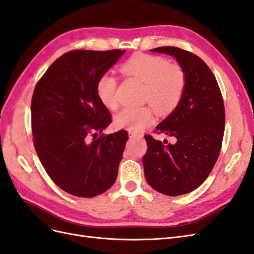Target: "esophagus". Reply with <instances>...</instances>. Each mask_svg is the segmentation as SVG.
<instances>
[{
  "label": "esophagus",
  "mask_w": 254,
  "mask_h": 254,
  "mask_svg": "<svg viewBox=\"0 0 254 254\" xmlns=\"http://www.w3.org/2000/svg\"><path fill=\"white\" fill-rule=\"evenodd\" d=\"M129 136L130 137H142L143 134L139 133V132H135V131H129Z\"/></svg>",
  "instance_id": "1"
}]
</instances>
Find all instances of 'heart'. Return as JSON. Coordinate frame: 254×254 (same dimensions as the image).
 Segmentation results:
<instances>
[{
  "mask_svg": "<svg viewBox=\"0 0 254 254\" xmlns=\"http://www.w3.org/2000/svg\"><path fill=\"white\" fill-rule=\"evenodd\" d=\"M126 78L145 83L143 102L149 103L162 115L171 113L179 105L187 88L184 68L171 64L170 60L147 54H134L120 68ZM119 81L110 74L99 77L96 91L101 102L109 110L120 106L117 95ZM155 121V111L150 105L139 108H126L115 117V125L129 131H141Z\"/></svg>",
  "mask_w": 254,
  "mask_h": 254,
  "instance_id": "1",
  "label": "heart"
}]
</instances>
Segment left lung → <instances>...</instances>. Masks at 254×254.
I'll list each match as a JSON object with an SVG mask.
<instances>
[{"label":"left lung","instance_id":"1","mask_svg":"<svg viewBox=\"0 0 254 254\" xmlns=\"http://www.w3.org/2000/svg\"><path fill=\"white\" fill-rule=\"evenodd\" d=\"M152 52L174 56L187 73V88L179 105L155 132L176 137L175 144L146 134L142 158L145 178L161 194L179 196L201 186L218 159L225 132V106L211 68L195 54L176 47Z\"/></svg>","mask_w":254,"mask_h":254}]
</instances>
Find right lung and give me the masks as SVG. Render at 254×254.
I'll return each instance as SVG.
<instances>
[{"label": "right lung", "instance_id": "add662e5", "mask_svg": "<svg viewBox=\"0 0 254 254\" xmlns=\"http://www.w3.org/2000/svg\"><path fill=\"white\" fill-rule=\"evenodd\" d=\"M124 53L70 51L35 87L30 112L36 152L54 183L73 196L95 197L117 180L128 133L97 134L112 119L96 84Z\"/></svg>", "mask_w": 254, "mask_h": 254}]
</instances>
